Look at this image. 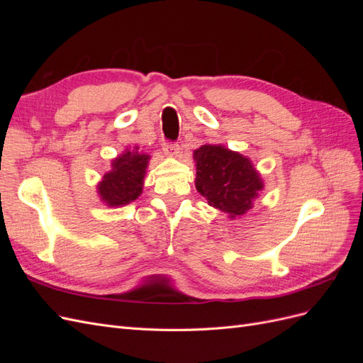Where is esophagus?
Returning a JSON list of instances; mask_svg holds the SVG:
<instances>
[{"mask_svg": "<svg viewBox=\"0 0 363 363\" xmlns=\"http://www.w3.org/2000/svg\"><path fill=\"white\" fill-rule=\"evenodd\" d=\"M163 151H164V155L177 156L179 152H180V147H179V144H175V142L164 140V142H163Z\"/></svg>", "mask_w": 363, "mask_h": 363, "instance_id": "1", "label": "esophagus"}]
</instances>
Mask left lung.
Here are the masks:
<instances>
[{"label": "left lung", "mask_w": 363, "mask_h": 363, "mask_svg": "<svg viewBox=\"0 0 363 363\" xmlns=\"http://www.w3.org/2000/svg\"><path fill=\"white\" fill-rule=\"evenodd\" d=\"M194 159L196 191L208 204L232 218L251 208L263 184L247 157L221 145H203L195 150Z\"/></svg>", "instance_id": "left-lung-1"}]
</instances>
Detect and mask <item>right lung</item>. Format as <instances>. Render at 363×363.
<instances>
[{
	"label": "right lung",
	"mask_w": 363,
	"mask_h": 363,
	"mask_svg": "<svg viewBox=\"0 0 363 363\" xmlns=\"http://www.w3.org/2000/svg\"><path fill=\"white\" fill-rule=\"evenodd\" d=\"M150 156L139 148L128 150L113 160L112 171L98 184V194L108 206H123L135 201L142 192Z\"/></svg>",
	"instance_id": "right-lung-1"
}]
</instances>
